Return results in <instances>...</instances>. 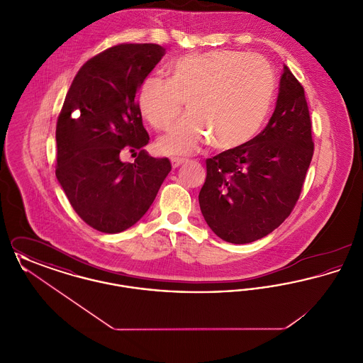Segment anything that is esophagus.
I'll return each instance as SVG.
<instances>
[{
  "label": "esophagus",
  "instance_id": "esophagus-1",
  "mask_svg": "<svg viewBox=\"0 0 363 363\" xmlns=\"http://www.w3.org/2000/svg\"><path fill=\"white\" fill-rule=\"evenodd\" d=\"M185 162V159H179V157H173L172 159V166H173V169H177V167H179L182 163Z\"/></svg>",
  "mask_w": 363,
  "mask_h": 363
}]
</instances>
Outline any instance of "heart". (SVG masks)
Instances as JSON below:
<instances>
[{"instance_id":"b5f03b06","label":"heart","mask_w":363,"mask_h":363,"mask_svg":"<svg viewBox=\"0 0 363 363\" xmlns=\"http://www.w3.org/2000/svg\"><path fill=\"white\" fill-rule=\"evenodd\" d=\"M274 89L275 73L264 57L213 50L177 60L170 80L148 76L138 89V108L156 130H167L186 102L191 116L157 141L162 154L189 155L209 141L231 151L257 135Z\"/></svg>"}]
</instances>
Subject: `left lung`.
<instances>
[{"label": "left lung", "instance_id": "left-lung-1", "mask_svg": "<svg viewBox=\"0 0 363 363\" xmlns=\"http://www.w3.org/2000/svg\"><path fill=\"white\" fill-rule=\"evenodd\" d=\"M314 151L302 84L283 67L275 111L262 132L237 150L209 157L201 213L223 241L249 243L291 213Z\"/></svg>", "mask_w": 363, "mask_h": 363}]
</instances>
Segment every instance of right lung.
Here are the masks:
<instances>
[{
  "instance_id": "1",
  "label": "right lung",
  "mask_w": 363,
  "mask_h": 363,
  "mask_svg": "<svg viewBox=\"0 0 363 363\" xmlns=\"http://www.w3.org/2000/svg\"><path fill=\"white\" fill-rule=\"evenodd\" d=\"M155 43H120L96 54L74 76L57 120L55 175L76 213L92 228L116 234L138 222L172 170L167 157L143 147L138 89L164 55ZM123 149L139 151L123 164Z\"/></svg>"
}]
</instances>
